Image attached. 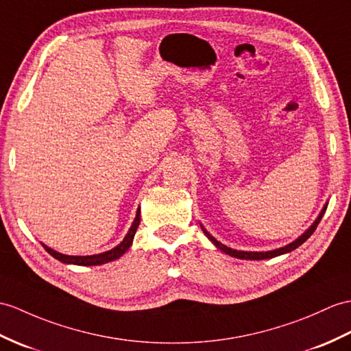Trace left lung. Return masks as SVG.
<instances>
[{
  "instance_id": "left-lung-1",
  "label": "left lung",
  "mask_w": 351,
  "mask_h": 351,
  "mask_svg": "<svg viewBox=\"0 0 351 351\" xmlns=\"http://www.w3.org/2000/svg\"><path fill=\"white\" fill-rule=\"evenodd\" d=\"M326 208H328V202L324 203V206H323V209L320 210L319 217L315 218V221H314L311 226H309L308 229H306L302 234H300L298 239H295L293 242L287 243V245H284V247H281V248L271 250V251H238V250L229 248V247H226L224 243L218 242V241L214 238V236L210 234L202 224H200V227H202L203 233L206 234V238H208L210 242H213L218 250H221L223 252H226V254H229V256L236 257V258H242V260H265V258H274V257H278V256H282V254H287V252H291L293 250H296L298 247L302 245V243H304V242L309 238V236H311V234L314 233V230L317 229V226H319L320 219L323 218V215H324V213H326Z\"/></svg>"
}]
</instances>
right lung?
Instances as JSON below:
<instances>
[{
    "mask_svg": "<svg viewBox=\"0 0 351 351\" xmlns=\"http://www.w3.org/2000/svg\"><path fill=\"white\" fill-rule=\"evenodd\" d=\"M138 224H141V208H137V213H136V218L132 224V227H130V230L127 232L125 238L122 239L118 245L115 248H112L109 251H104V252H100V254H93V256H67V254H62V252H58L52 250L51 247L45 245V243L42 242L43 248L51 254L52 257H55L56 260H60V262L65 263V265H77V266H99V265H104V263H109V262H113V260L119 258L124 252L132 247L133 243V239H134V234H136V230Z\"/></svg>",
    "mask_w": 351,
    "mask_h": 351,
    "instance_id": "add662e5",
    "label": "right lung"
}]
</instances>
